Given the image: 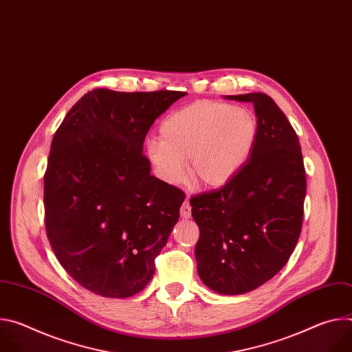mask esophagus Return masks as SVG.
<instances>
[{"mask_svg": "<svg viewBox=\"0 0 352 352\" xmlns=\"http://www.w3.org/2000/svg\"><path fill=\"white\" fill-rule=\"evenodd\" d=\"M181 217L182 219H189L190 217V205H189V200L186 199L185 202L181 206Z\"/></svg>", "mask_w": 352, "mask_h": 352, "instance_id": "34e87169", "label": "esophagus"}]
</instances>
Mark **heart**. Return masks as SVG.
<instances>
[{"instance_id":"1","label":"heart","mask_w":352,"mask_h":352,"mask_svg":"<svg viewBox=\"0 0 352 352\" xmlns=\"http://www.w3.org/2000/svg\"><path fill=\"white\" fill-rule=\"evenodd\" d=\"M256 136V118L246 107L196 102L162 122L160 140L146 142V157L157 177L170 185L182 182L189 159L192 181L217 189L246 164Z\"/></svg>"}]
</instances>
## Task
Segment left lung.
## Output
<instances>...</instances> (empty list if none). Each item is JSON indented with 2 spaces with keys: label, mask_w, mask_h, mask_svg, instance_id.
<instances>
[{
  "label": "left lung",
  "mask_w": 352,
  "mask_h": 352,
  "mask_svg": "<svg viewBox=\"0 0 352 352\" xmlns=\"http://www.w3.org/2000/svg\"><path fill=\"white\" fill-rule=\"evenodd\" d=\"M227 98L254 104V150L227 185L192 196L190 206L200 232V280L219 294L236 295L261 287L288 262L302 228L307 177L298 136L272 97Z\"/></svg>",
  "instance_id": "obj_1"
}]
</instances>
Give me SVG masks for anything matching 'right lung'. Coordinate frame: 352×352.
<instances>
[{
	"instance_id": "obj_1",
	"label": "right lung",
	"mask_w": 352,
	"mask_h": 352,
	"mask_svg": "<svg viewBox=\"0 0 352 352\" xmlns=\"http://www.w3.org/2000/svg\"><path fill=\"white\" fill-rule=\"evenodd\" d=\"M185 94L94 89L53 138L44 174L47 236L67 273L97 295L128 298L153 278L185 193L150 174L143 142Z\"/></svg>"
}]
</instances>
